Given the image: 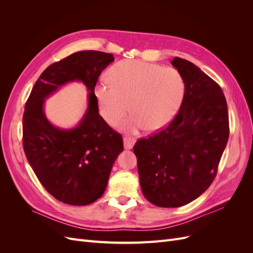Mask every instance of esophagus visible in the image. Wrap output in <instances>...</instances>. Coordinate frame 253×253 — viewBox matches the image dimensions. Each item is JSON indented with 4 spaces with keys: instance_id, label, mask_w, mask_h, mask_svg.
Wrapping results in <instances>:
<instances>
[{
    "instance_id": "esophagus-1",
    "label": "esophagus",
    "mask_w": 253,
    "mask_h": 253,
    "mask_svg": "<svg viewBox=\"0 0 253 253\" xmlns=\"http://www.w3.org/2000/svg\"><path fill=\"white\" fill-rule=\"evenodd\" d=\"M136 142V139L135 138H131V137H127V136H126L125 138H124V143H125V149H126V150H129V149H132L133 148V145H134V143Z\"/></svg>"
}]
</instances>
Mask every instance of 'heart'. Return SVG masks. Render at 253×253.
Returning a JSON list of instances; mask_svg holds the SVG:
<instances>
[{
  "instance_id": "obj_1",
  "label": "heart",
  "mask_w": 253,
  "mask_h": 253,
  "mask_svg": "<svg viewBox=\"0 0 253 253\" xmlns=\"http://www.w3.org/2000/svg\"><path fill=\"white\" fill-rule=\"evenodd\" d=\"M110 79L112 83L101 82L95 88L99 111L113 122L131 108L133 113L127 118L115 122L129 134L147 126L150 131L165 126L179 110L185 95V80L177 70L144 61H120L111 68Z\"/></svg>"
}]
</instances>
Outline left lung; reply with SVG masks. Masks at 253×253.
<instances>
[{
	"label": "left lung",
	"instance_id": "1",
	"mask_svg": "<svg viewBox=\"0 0 253 253\" xmlns=\"http://www.w3.org/2000/svg\"><path fill=\"white\" fill-rule=\"evenodd\" d=\"M171 63L185 80L180 109L163 131L134 145L142 193L164 208L187 205L210 187L229 137L220 86L190 61Z\"/></svg>",
	"mask_w": 253,
	"mask_h": 253
}]
</instances>
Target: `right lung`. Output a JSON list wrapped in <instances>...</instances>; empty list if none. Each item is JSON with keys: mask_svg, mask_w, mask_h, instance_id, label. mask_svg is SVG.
Here are the masks:
<instances>
[{"mask_svg": "<svg viewBox=\"0 0 253 253\" xmlns=\"http://www.w3.org/2000/svg\"><path fill=\"white\" fill-rule=\"evenodd\" d=\"M114 61L112 53L82 50L55 62L37 80L23 115V148L38 179L56 200L89 205L104 193L112 167L124 151L119 133L99 115L97 80ZM80 81L89 93L88 109L77 127L60 129L44 116V99L66 83Z\"/></svg>", "mask_w": 253, "mask_h": 253, "instance_id": "obj_1", "label": "right lung"}]
</instances>
